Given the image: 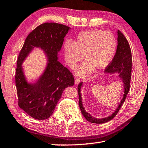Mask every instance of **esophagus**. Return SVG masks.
Here are the masks:
<instances>
[{"label": "esophagus", "mask_w": 148, "mask_h": 148, "mask_svg": "<svg viewBox=\"0 0 148 148\" xmlns=\"http://www.w3.org/2000/svg\"><path fill=\"white\" fill-rule=\"evenodd\" d=\"M80 79H79V78L75 77V84H76V85L79 84L80 83Z\"/></svg>", "instance_id": "esophagus-1"}]
</instances>
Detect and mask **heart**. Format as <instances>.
<instances>
[{
    "instance_id": "1",
    "label": "heart",
    "mask_w": 148,
    "mask_h": 148,
    "mask_svg": "<svg viewBox=\"0 0 148 148\" xmlns=\"http://www.w3.org/2000/svg\"><path fill=\"white\" fill-rule=\"evenodd\" d=\"M116 49L115 35L97 29L80 33L75 42L67 40L64 44L65 60L70 68H73L85 55L86 60L75 70V73L82 78L88 76L95 68L101 69L106 67Z\"/></svg>"
}]
</instances>
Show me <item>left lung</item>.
<instances>
[{
	"label": "left lung",
	"instance_id": "8db88e82",
	"mask_svg": "<svg viewBox=\"0 0 148 148\" xmlns=\"http://www.w3.org/2000/svg\"><path fill=\"white\" fill-rule=\"evenodd\" d=\"M117 33V48H116V53L114 56L113 60L106 67L104 73L109 74H116L121 81L123 83L124 94L122 95V99L120 102L115 112L111 115L103 119H97L95 116L91 115L90 113L86 111L83 106L81 88L83 87V82H80L78 86V94L79 99V107L80 111L88 121L91 123L103 124L111 121L116 116L119 111L126 99L127 95L130 91V80L131 75H132V51L130 47V44L124 35L118 30Z\"/></svg>",
	"mask_w": 148,
	"mask_h": 148
}]
</instances>
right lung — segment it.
Listing matches in <instances>:
<instances>
[{"label":"right lung","instance_id":"add662e5","mask_svg":"<svg viewBox=\"0 0 148 148\" xmlns=\"http://www.w3.org/2000/svg\"><path fill=\"white\" fill-rule=\"evenodd\" d=\"M70 29L65 25L54 22L42 24L28 35L19 53L15 73L18 106L33 119H48L53 113L64 90L74 85L71 73L58 61V52L64 38ZM35 47L43 51L48 62L40 77L29 83L25 75L22 64Z\"/></svg>","mask_w":148,"mask_h":148}]
</instances>
